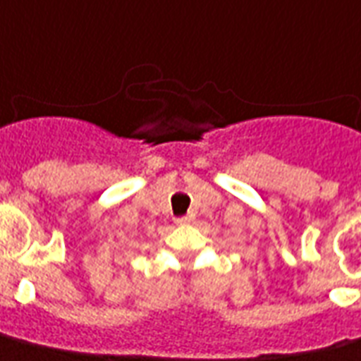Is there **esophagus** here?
Listing matches in <instances>:
<instances>
[{"instance_id":"esophagus-1","label":"esophagus","mask_w":361,"mask_h":361,"mask_svg":"<svg viewBox=\"0 0 361 361\" xmlns=\"http://www.w3.org/2000/svg\"><path fill=\"white\" fill-rule=\"evenodd\" d=\"M191 221V217L189 216H181V217H176V224L178 225H187Z\"/></svg>"}]
</instances>
